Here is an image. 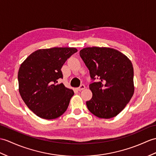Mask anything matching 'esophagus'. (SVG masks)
I'll use <instances>...</instances> for the list:
<instances>
[{"label": "esophagus", "mask_w": 156, "mask_h": 156, "mask_svg": "<svg viewBox=\"0 0 156 156\" xmlns=\"http://www.w3.org/2000/svg\"><path fill=\"white\" fill-rule=\"evenodd\" d=\"M85 88H86V87L84 84H81L80 86V87H78V91H81V90L85 89Z\"/></svg>", "instance_id": "obj_1"}]
</instances>
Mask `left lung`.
I'll return each instance as SVG.
<instances>
[{"label": "left lung", "mask_w": 156, "mask_h": 156, "mask_svg": "<svg viewBox=\"0 0 156 156\" xmlns=\"http://www.w3.org/2000/svg\"><path fill=\"white\" fill-rule=\"evenodd\" d=\"M80 56L90 71L92 99L89 111L100 118H114L124 109L134 92L133 68L124 54L110 48L88 47ZM97 78V82L94 80Z\"/></svg>", "instance_id": "obj_1"}]
</instances>
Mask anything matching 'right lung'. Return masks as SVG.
I'll return each instance as SVG.
<instances>
[{"instance_id":"1","label":"right lung","mask_w":156,"mask_h":156,"mask_svg":"<svg viewBox=\"0 0 156 156\" xmlns=\"http://www.w3.org/2000/svg\"><path fill=\"white\" fill-rule=\"evenodd\" d=\"M77 51L75 48L38 50L20 65L18 73L20 94L38 117L55 119L67 110L74 91L57 83L63 78V64Z\"/></svg>"}]
</instances>
